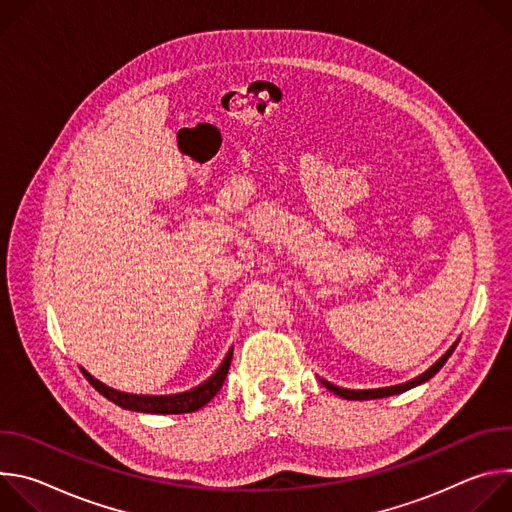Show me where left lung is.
I'll return each mask as SVG.
<instances>
[{"instance_id":"obj_1","label":"left lung","mask_w":512,"mask_h":512,"mask_svg":"<svg viewBox=\"0 0 512 512\" xmlns=\"http://www.w3.org/2000/svg\"><path fill=\"white\" fill-rule=\"evenodd\" d=\"M456 346H458V340L452 344V348H450L440 360H437L435 364H431V367H429L425 373H421L419 377H415V379H411V381H407V383H403V385L383 387V389H362V391H354V389L336 387V385H332V383H328V381H324V379H320V381H322V385H324L328 391H332L334 395H338V397H342V399H348V401H367V399H381V397L399 395V393H403V391H409V389H413V387H417V385L429 381L437 371H440V369L444 367L446 360L452 356V352H454Z\"/></svg>"}]
</instances>
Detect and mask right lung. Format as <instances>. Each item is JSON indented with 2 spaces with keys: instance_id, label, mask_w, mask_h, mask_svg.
<instances>
[{
  "instance_id": "obj_1",
  "label": "right lung",
  "mask_w": 512,
  "mask_h": 512,
  "mask_svg": "<svg viewBox=\"0 0 512 512\" xmlns=\"http://www.w3.org/2000/svg\"><path fill=\"white\" fill-rule=\"evenodd\" d=\"M231 358H233V348L227 352L225 360L221 362V367L214 371L212 377H208L204 383H200L198 387L184 391V393H176V395H133V393H121L115 391L107 385H103L101 381H97L93 375H89L85 369L83 375L87 377V381L109 401H113L115 405L129 409V411H139V413H192L198 411L200 407H204L218 391H221L229 367H231Z\"/></svg>"
}]
</instances>
